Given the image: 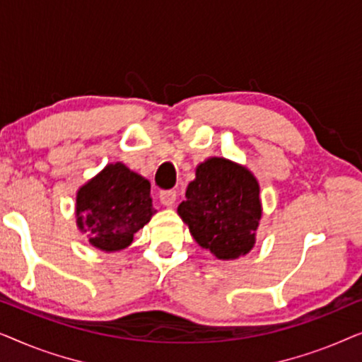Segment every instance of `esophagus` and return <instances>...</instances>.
I'll list each match as a JSON object with an SVG mask.
<instances>
[{"label": "esophagus", "instance_id": "esophagus-1", "mask_svg": "<svg viewBox=\"0 0 362 362\" xmlns=\"http://www.w3.org/2000/svg\"><path fill=\"white\" fill-rule=\"evenodd\" d=\"M160 201L165 206H173L176 202V191L173 189H166L160 192Z\"/></svg>", "mask_w": 362, "mask_h": 362}]
</instances>
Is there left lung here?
<instances>
[{
    "mask_svg": "<svg viewBox=\"0 0 362 362\" xmlns=\"http://www.w3.org/2000/svg\"><path fill=\"white\" fill-rule=\"evenodd\" d=\"M259 192L250 171L224 158H211L197 166L177 214L197 244L217 259L232 260L255 244L262 216Z\"/></svg>",
    "mask_w": 362,
    "mask_h": 362,
    "instance_id": "obj_1",
    "label": "left lung"
}]
</instances>
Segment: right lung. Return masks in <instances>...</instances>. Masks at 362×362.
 Wrapping results in <instances>:
<instances>
[{
  "mask_svg": "<svg viewBox=\"0 0 362 362\" xmlns=\"http://www.w3.org/2000/svg\"><path fill=\"white\" fill-rule=\"evenodd\" d=\"M150 181L122 163L108 165L77 192V224L97 249L113 252L132 244L133 234L150 222Z\"/></svg>",
  "mask_w": 362,
  "mask_h": 362,
  "instance_id": "add662e5",
  "label": "right lung"
}]
</instances>
